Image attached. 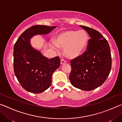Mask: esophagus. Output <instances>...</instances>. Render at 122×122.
<instances>
[{
	"label": "esophagus",
	"mask_w": 122,
	"mask_h": 122,
	"mask_svg": "<svg viewBox=\"0 0 122 122\" xmlns=\"http://www.w3.org/2000/svg\"><path fill=\"white\" fill-rule=\"evenodd\" d=\"M66 62V61L65 60H64L63 59H62L61 60V65H62V64L65 63Z\"/></svg>",
	"instance_id": "obj_1"
}]
</instances>
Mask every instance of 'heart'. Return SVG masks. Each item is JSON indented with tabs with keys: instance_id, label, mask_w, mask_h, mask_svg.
Here are the masks:
<instances>
[{
	"instance_id": "obj_1",
	"label": "heart",
	"mask_w": 122,
	"mask_h": 122,
	"mask_svg": "<svg viewBox=\"0 0 122 122\" xmlns=\"http://www.w3.org/2000/svg\"><path fill=\"white\" fill-rule=\"evenodd\" d=\"M89 36L83 30L79 31L68 30L56 36L54 41L55 48H64V54L68 59L80 56L87 46Z\"/></svg>"
}]
</instances>
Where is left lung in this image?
<instances>
[{
	"mask_svg": "<svg viewBox=\"0 0 122 122\" xmlns=\"http://www.w3.org/2000/svg\"><path fill=\"white\" fill-rule=\"evenodd\" d=\"M86 30L90 39L86 51L71 61V70L69 80L80 89L94 90L106 81L111 69V55L108 41L100 32L88 27Z\"/></svg>",
	"mask_w": 122,
	"mask_h": 122,
	"instance_id": "left-lung-1",
	"label": "left lung"
}]
</instances>
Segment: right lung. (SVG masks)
<instances>
[{"mask_svg": "<svg viewBox=\"0 0 122 122\" xmlns=\"http://www.w3.org/2000/svg\"><path fill=\"white\" fill-rule=\"evenodd\" d=\"M55 26L34 25L20 35L14 46L13 67L15 75L22 87L32 93L39 94L51 83V76L60 65L56 56L51 59L33 48L30 39L36 35L49 33Z\"/></svg>", "mask_w": 122, "mask_h": 122, "instance_id": "obj_1", "label": "right lung"}]
</instances>
